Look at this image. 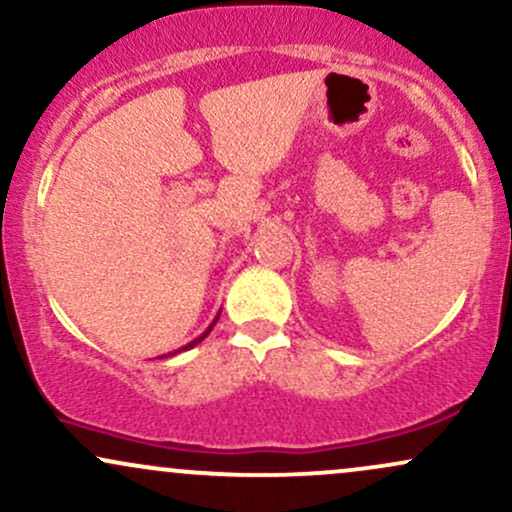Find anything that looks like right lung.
Wrapping results in <instances>:
<instances>
[{"label": "right lung", "mask_w": 512, "mask_h": 512, "mask_svg": "<svg viewBox=\"0 0 512 512\" xmlns=\"http://www.w3.org/2000/svg\"><path fill=\"white\" fill-rule=\"evenodd\" d=\"M219 315H221V313H219ZM219 315H216V317H214V322H211V325L207 327V332H202V334H199V337H197V339H192V342H190V344H185V346H182V349H178V351H175V354H180V351H187V349H192V346H197L199 342H202V339H204V337H207V334H209L211 330H214V325H216V320H219ZM168 356H170V354H168Z\"/></svg>", "instance_id": "right-lung-1"}]
</instances>
